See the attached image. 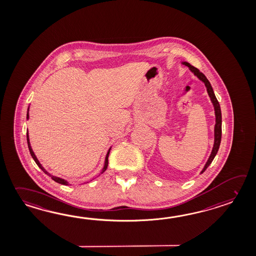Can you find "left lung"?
I'll return each mask as SVG.
<instances>
[{"label":"left lung","instance_id":"obj_1","mask_svg":"<svg viewBox=\"0 0 256 256\" xmlns=\"http://www.w3.org/2000/svg\"><path fill=\"white\" fill-rule=\"evenodd\" d=\"M184 64L186 66H188V68H190V70L194 72V74L196 76H198L199 79L201 80L204 84V86L206 87V91L208 92V96L210 97L211 102H213V106H214V109H215V114H216V124H215V140H214V146L212 148V152H211L210 156L206 164L204 165V169L201 172V174H203L204 170H206V168L210 165L212 160L215 158L216 154H218V150L220 148V142H222V110H220V106L218 104V101L216 100V96H215V94L214 91L212 89V86H211L210 80L206 79V77L204 76V74H202L201 72H199L198 68H196L192 66L191 64L189 63H182Z\"/></svg>","mask_w":256,"mask_h":256}]
</instances>
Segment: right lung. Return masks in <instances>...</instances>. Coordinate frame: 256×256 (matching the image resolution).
<instances>
[{"instance_id":"obj_1","label":"right lung","mask_w":256,"mask_h":256,"mask_svg":"<svg viewBox=\"0 0 256 256\" xmlns=\"http://www.w3.org/2000/svg\"><path fill=\"white\" fill-rule=\"evenodd\" d=\"M26 140H28V148L29 152H30V154H31V156H32V158L34 159V162H36V164H38V166L40 167L41 170H43L44 172H45L46 174H48V176H50L52 177V179L55 181V182H58V184H65V186H68V182L67 181H65L64 179H62V178H60V177L54 176H52L50 174H48L46 170L43 168V166L40 164V162H38V158L36 157V155H34V152H33V150L31 148V145H30V142H29V136H28V132H26ZM110 150L111 148H109V150L108 152V154H106V162H104V168H102V174L104 172V170H106V168H108V156H109V152H110Z\"/></svg>"}]
</instances>
